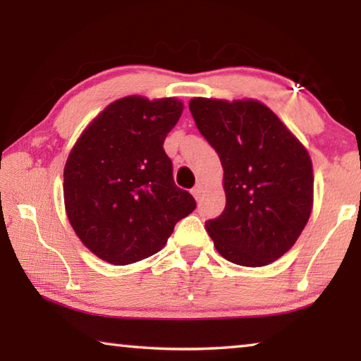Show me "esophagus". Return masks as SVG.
Masks as SVG:
<instances>
[{
  "label": "esophagus",
  "mask_w": 361,
  "mask_h": 361,
  "mask_svg": "<svg viewBox=\"0 0 361 361\" xmlns=\"http://www.w3.org/2000/svg\"><path fill=\"white\" fill-rule=\"evenodd\" d=\"M200 192H202V186H200V185H195V186L191 189V194L194 195L195 199L200 197Z\"/></svg>",
  "instance_id": "1"
}]
</instances>
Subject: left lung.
Returning a JSON list of instances; mask_svg holds the SVG:
<instances>
[{
    "label": "left lung",
    "mask_w": 361,
    "mask_h": 361,
    "mask_svg": "<svg viewBox=\"0 0 361 361\" xmlns=\"http://www.w3.org/2000/svg\"><path fill=\"white\" fill-rule=\"evenodd\" d=\"M189 109L224 172L226 209L205 223L216 252L239 266L271 264L295 245L312 213L307 149L259 100L194 97Z\"/></svg>",
    "instance_id": "8db88e82"
}]
</instances>
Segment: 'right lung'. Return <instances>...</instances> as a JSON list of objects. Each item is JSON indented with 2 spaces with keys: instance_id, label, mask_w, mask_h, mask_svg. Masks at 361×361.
<instances>
[{
  "instance_id": "right-lung-1",
  "label": "right lung",
  "mask_w": 361,
  "mask_h": 361,
  "mask_svg": "<svg viewBox=\"0 0 361 361\" xmlns=\"http://www.w3.org/2000/svg\"><path fill=\"white\" fill-rule=\"evenodd\" d=\"M175 97H122L89 122L63 169L65 212L97 258L126 266L157 253L195 209L176 188L164 140L183 113Z\"/></svg>"
}]
</instances>
